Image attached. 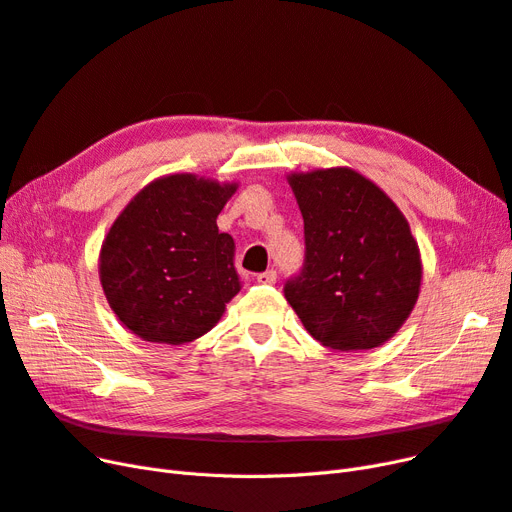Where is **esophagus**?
<instances>
[{
    "label": "esophagus",
    "instance_id": "1",
    "mask_svg": "<svg viewBox=\"0 0 512 512\" xmlns=\"http://www.w3.org/2000/svg\"><path fill=\"white\" fill-rule=\"evenodd\" d=\"M257 282L259 285H276V272L274 270H268L257 276Z\"/></svg>",
    "mask_w": 512,
    "mask_h": 512
}]
</instances>
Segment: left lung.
I'll return each instance as SVG.
<instances>
[{
	"label": "left lung",
	"mask_w": 512,
	"mask_h": 512,
	"mask_svg": "<svg viewBox=\"0 0 512 512\" xmlns=\"http://www.w3.org/2000/svg\"><path fill=\"white\" fill-rule=\"evenodd\" d=\"M287 179L306 236L304 270L285 285L291 308L331 350L384 346L422 287L420 246L405 215L384 189L348 166Z\"/></svg>",
	"instance_id": "left-lung-1"
}]
</instances>
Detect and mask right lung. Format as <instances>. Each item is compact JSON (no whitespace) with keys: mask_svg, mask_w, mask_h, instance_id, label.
Instances as JSON below:
<instances>
[{"mask_svg":"<svg viewBox=\"0 0 512 512\" xmlns=\"http://www.w3.org/2000/svg\"><path fill=\"white\" fill-rule=\"evenodd\" d=\"M238 183L175 173L147 183L109 227L99 255L107 304L151 344L211 331L240 291L234 240L217 217Z\"/></svg>","mask_w":512,"mask_h":512,"instance_id":"obj_1","label":"right lung"}]
</instances>
